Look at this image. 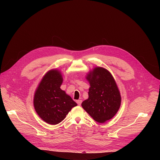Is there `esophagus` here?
I'll return each mask as SVG.
<instances>
[{"label": "esophagus", "instance_id": "obj_1", "mask_svg": "<svg viewBox=\"0 0 160 160\" xmlns=\"http://www.w3.org/2000/svg\"><path fill=\"white\" fill-rule=\"evenodd\" d=\"M77 104H78V105H81V104H82V100H77Z\"/></svg>", "mask_w": 160, "mask_h": 160}]
</instances>
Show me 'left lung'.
I'll use <instances>...</instances> for the list:
<instances>
[{"label": "left lung", "instance_id": "left-lung-1", "mask_svg": "<svg viewBox=\"0 0 160 160\" xmlns=\"http://www.w3.org/2000/svg\"><path fill=\"white\" fill-rule=\"evenodd\" d=\"M86 79L90 87L88 98L82 106L95 121L104 123L115 116L120 107L121 96L116 82L111 73L101 67L94 68Z\"/></svg>", "mask_w": 160, "mask_h": 160}]
</instances>
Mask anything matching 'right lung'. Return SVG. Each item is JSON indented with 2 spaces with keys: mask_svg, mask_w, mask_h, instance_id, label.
<instances>
[{
  "mask_svg": "<svg viewBox=\"0 0 160 160\" xmlns=\"http://www.w3.org/2000/svg\"><path fill=\"white\" fill-rule=\"evenodd\" d=\"M62 76L58 70H51L40 81L34 95L33 105L38 115L50 125L62 122L77 104L60 88Z\"/></svg>",
  "mask_w": 160,
  "mask_h": 160,
  "instance_id": "add662e5",
  "label": "right lung"
}]
</instances>
